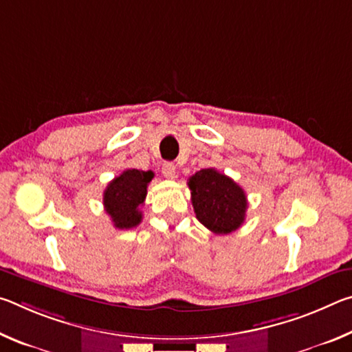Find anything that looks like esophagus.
Wrapping results in <instances>:
<instances>
[{
  "label": "esophagus",
  "mask_w": 352,
  "mask_h": 352,
  "mask_svg": "<svg viewBox=\"0 0 352 352\" xmlns=\"http://www.w3.org/2000/svg\"><path fill=\"white\" fill-rule=\"evenodd\" d=\"M175 172H177V168L174 163H164L163 164V175L166 178H174L175 177Z\"/></svg>",
  "instance_id": "34e87169"
}]
</instances>
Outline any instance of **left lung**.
Wrapping results in <instances>:
<instances>
[{
    "label": "left lung",
    "mask_w": 352,
    "mask_h": 352,
    "mask_svg": "<svg viewBox=\"0 0 352 352\" xmlns=\"http://www.w3.org/2000/svg\"><path fill=\"white\" fill-rule=\"evenodd\" d=\"M195 216L216 234H230L245 220L247 195L233 178L216 169H201L189 178Z\"/></svg>",
    "instance_id": "1"
}]
</instances>
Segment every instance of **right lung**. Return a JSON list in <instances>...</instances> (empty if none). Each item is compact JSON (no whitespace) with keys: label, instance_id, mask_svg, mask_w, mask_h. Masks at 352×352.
<instances>
[{"label":"right lung","instance_id":"1","mask_svg":"<svg viewBox=\"0 0 352 352\" xmlns=\"http://www.w3.org/2000/svg\"><path fill=\"white\" fill-rule=\"evenodd\" d=\"M152 178V170L127 169L109 183L104 190V208L115 228L129 230L140 225L142 219L140 206L144 204L147 184Z\"/></svg>","mask_w":352,"mask_h":352}]
</instances>
